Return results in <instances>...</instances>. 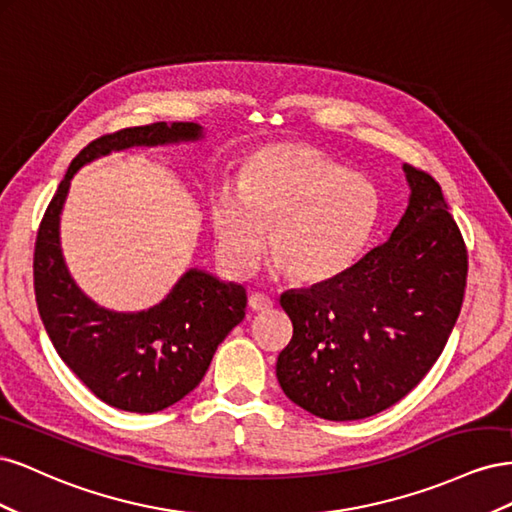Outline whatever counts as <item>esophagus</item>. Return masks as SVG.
<instances>
[{
	"label": "esophagus",
	"instance_id": "esophagus-1",
	"mask_svg": "<svg viewBox=\"0 0 512 512\" xmlns=\"http://www.w3.org/2000/svg\"><path fill=\"white\" fill-rule=\"evenodd\" d=\"M273 305H275V301L271 297H267V294H262V292L250 294V307L254 309V312H269Z\"/></svg>",
	"mask_w": 512,
	"mask_h": 512
}]
</instances>
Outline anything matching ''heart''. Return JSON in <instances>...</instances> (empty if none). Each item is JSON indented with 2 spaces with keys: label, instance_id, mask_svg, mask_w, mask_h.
I'll return each mask as SVG.
<instances>
[{
  "label": "heart",
  "instance_id": "b5f03b06",
  "mask_svg": "<svg viewBox=\"0 0 512 512\" xmlns=\"http://www.w3.org/2000/svg\"><path fill=\"white\" fill-rule=\"evenodd\" d=\"M239 190L220 192L211 209L215 252L237 277L260 267L271 232V256L290 280H333L359 258L378 213L374 185L303 145L256 151Z\"/></svg>",
  "mask_w": 512,
  "mask_h": 512
}]
</instances>
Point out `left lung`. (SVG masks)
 Here are the masks:
<instances>
[{"label":"left lung","instance_id":"1","mask_svg":"<svg viewBox=\"0 0 512 512\" xmlns=\"http://www.w3.org/2000/svg\"><path fill=\"white\" fill-rule=\"evenodd\" d=\"M410 203L391 237L307 290L282 294L290 344L275 374L294 404L327 421L391 408L438 361L461 312L468 250L425 170L404 164Z\"/></svg>","mask_w":512,"mask_h":512}]
</instances>
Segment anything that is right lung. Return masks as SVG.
<instances>
[{
  "instance_id": "right-lung-1",
  "label": "right lung",
  "mask_w": 512,
  "mask_h": 512,
  "mask_svg": "<svg viewBox=\"0 0 512 512\" xmlns=\"http://www.w3.org/2000/svg\"><path fill=\"white\" fill-rule=\"evenodd\" d=\"M200 136L203 130L196 123L158 121L96 138L72 160L38 228L34 290L44 329L87 389L104 404L126 412H158L196 389L215 350L245 318V288L190 269L147 312H108L72 282L59 247V213L70 179L85 162L115 149L196 141Z\"/></svg>"
}]
</instances>
